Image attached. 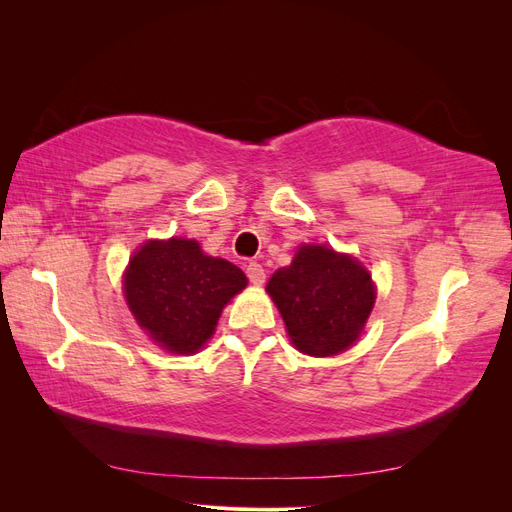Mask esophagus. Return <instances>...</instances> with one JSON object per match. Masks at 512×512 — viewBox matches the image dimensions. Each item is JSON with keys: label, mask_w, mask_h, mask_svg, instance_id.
Masks as SVG:
<instances>
[{"label": "esophagus", "mask_w": 512, "mask_h": 512, "mask_svg": "<svg viewBox=\"0 0 512 512\" xmlns=\"http://www.w3.org/2000/svg\"><path fill=\"white\" fill-rule=\"evenodd\" d=\"M245 273H247V277H250V282L254 284V286H260V284H265V269H262L258 262H247V267H245Z\"/></svg>", "instance_id": "34e87169"}]
</instances>
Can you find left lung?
I'll use <instances>...</instances> for the list:
<instances>
[{"label":"left lung","mask_w":512,"mask_h":512,"mask_svg":"<svg viewBox=\"0 0 512 512\" xmlns=\"http://www.w3.org/2000/svg\"><path fill=\"white\" fill-rule=\"evenodd\" d=\"M267 292L280 307L292 344L312 356L352 346L376 301L359 262L324 245L299 247L292 265L275 271Z\"/></svg>","instance_id":"8db88e82"}]
</instances>
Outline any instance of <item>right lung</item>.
I'll return each instance as SVG.
<instances>
[{
    "mask_svg": "<svg viewBox=\"0 0 512 512\" xmlns=\"http://www.w3.org/2000/svg\"><path fill=\"white\" fill-rule=\"evenodd\" d=\"M126 299L136 322L162 348L190 354L213 335L224 305L247 286L228 260L205 256L196 241H149L126 273Z\"/></svg>",
    "mask_w": 512,
    "mask_h": 512,
    "instance_id": "1",
    "label": "right lung"
}]
</instances>
